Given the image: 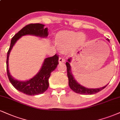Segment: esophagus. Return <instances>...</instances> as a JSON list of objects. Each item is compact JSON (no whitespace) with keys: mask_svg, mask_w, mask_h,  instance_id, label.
Wrapping results in <instances>:
<instances>
[{"mask_svg":"<svg viewBox=\"0 0 120 120\" xmlns=\"http://www.w3.org/2000/svg\"><path fill=\"white\" fill-rule=\"evenodd\" d=\"M65 61V59L63 58V57H60L59 59V63H64Z\"/></svg>","mask_w":120,"mask_h":120,"instance_id":"1","label":"esophagus"}]
</instances>
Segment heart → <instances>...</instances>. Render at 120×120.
Listing matches in <instances>:
<instances>
[{
    "label": "heart",
    "mask_w": 120,
    "mask_h": 120,
    "mask_svg": "<svg viewBox=\"0 0 120 120\" xmlns=\"http://www.w3.org/2000/svg\"><path fill=\"white\" fill-rule=\"evenodd\" d=\"M86 39V36L83 33L65 31L57 34L55 37V42L62 50L69 49L72 45L73 49L75 50L83 44Z\"/></svg>",
    "instance_id": "heart-1"
}]
</instances>
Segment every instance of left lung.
Listing matches in <instances>:
<instances>
[{"mask_svg":"<svg viewBox=\"0 0 120 120\" xmlns=\"http://www.w3.org/2000/svg\"><path fill=\"white\" fill-rule=\"evenodd\" d=\"M108 41H109V39H107ZM71 61V57L68 59V62L66 63V68H67V75L68 77L69 80V86L73 91L75 92L76 93L81 94H96L98 92H100L101 90L106 88V86H103L102 88H88L84 86H81L80 84H79L76 81L75 79H74V76L72 74L71 71V66H70V63Z\"/></svg>","mask_w":120,"mask_h":120,"instance_id":"left-lung-1","label":"left lung"}]
</instances>
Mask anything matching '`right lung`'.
I'll list each match as a JSON object with an SVG mask.
<instances>
[{"instance_id": "right-lung-1", "label": "right lung", "mask_w": 120, "mask_h": 120, "mask_svg": "<svg viewBox=\"0 0 120 120\" xmlns=\"http://www.w3.org/2000/svg\"><path fill=\"white\" fill-rule=\"evenodd\" d=\"M44 24L40 23H31L26 26L12 37L10 47L7 52V70L9 81L15 89L28 96L42 94L47 90L49 86V79L51 73L56 69L59 64V56L55 54L52 57L46 58L40 71L32 78L27 81H19L10 74L8 68L9 56L13 46L23 36L30 34L42 38L47 37L48 29L44 28Z\"/></svg>"}]
</instances>
